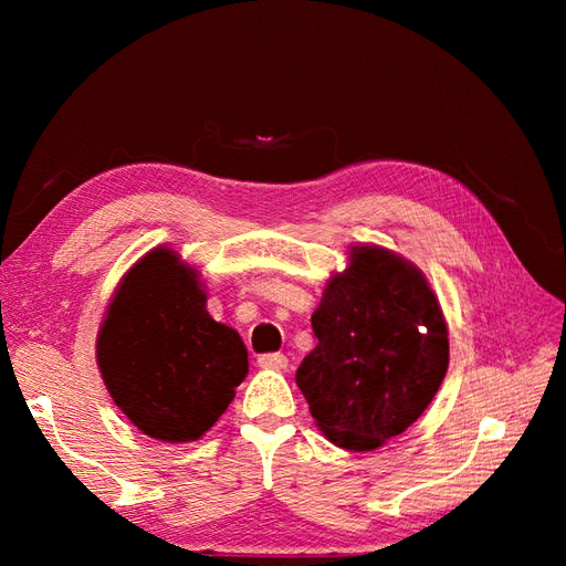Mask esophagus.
Returning a JSON list of instances; mask_svg holds the SVG:
<instances>
[{
    "mask_svg": "<svg viewBox=\"0 0 566 566\" xmlns=\"http://www.w3.org/2000/svg\"><path fill=\"white\" fill-rule=\"evenodd\" d=\"M256 366L264 370H285L287 358L283 354H262L260 358H256Z\"/></svg>",
    "mask_w": 566,
    "mask_h": 566,
    "instance_id": "esophagus-1",
    "label": "esophagus"
}]
</instances>
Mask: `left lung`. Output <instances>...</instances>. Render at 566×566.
Here are the masks:
<instances>
[{
    "label": "left lung",
    "mask_w": 566,
    "mask_h": 566,
    "mask_svg": "<svg viewBox=\"0 0 566 566\" xmlns=\"http://www.w3.org/2000/svg\"><path fill=\"white\" fill-rule=\"evenodd\" d=\"M318 345L297 387L321 432L347 451L380 449L432 403L449 370V328L422 271L380 245H354L312 316Z\"/></svg>",
    "instance_id": "left-lung-1"
}]
</instances>
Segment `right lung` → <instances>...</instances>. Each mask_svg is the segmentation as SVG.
I'll return each mask as SVG.
<instances>
[{
    "label": "right lung",
    "mask_w": 566,
    "mask_h": 566,
    "mask_svg": "<svg viewBox=\"0 0 566 566\" xmlns=\"http://www.w3.org/2000/svg\"><path fill=\"white\" fill-rule=\"evenodd\" d=\"M198 271L156 248L119 281L96 337L115 406L153 439H200L248 375L241 335L217 323Z\"/></svg>",
    "instance_id": "add662e5"
}]
</instances>
